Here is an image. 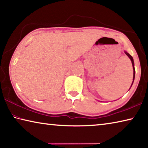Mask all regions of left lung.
Returning <instances> with one entry per match:
<instances>
[{"instance_id":"left-lung-1","label":"left lung","mask_w":148,"mask_h":148,"mask_svg":"<svg viewBox=\"0 0 148 148\" xmlns=\"http://www.w3.org/2000/svg\"><path fill=\"white\" fill-rule=\"evenodd\" d=\"M125 54L127 55V56H128L129 57V59H131V62H132V67H133V82H134V77H135V69H134V61H133V58H132V57L131 56V55H130L129 53H127V51H125ZM133 82H132V83H133ZM131 85V86H132Z\"/></svg>"}]
</instances>
